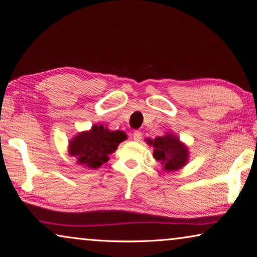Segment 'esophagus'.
Here are the masks:
<instances>
[{
  "instance_id": "esophagus-1",
  "label": "esophagus",
  "mask_w": 257,
  "mask_h": 257,
  "mask_svg": "<svg viewBox=\"0 0 257 257\" xmlns=\"http://www.w3.org/2000/svg\"><path fill=\"white\" fill-rule=\"evenodd\" d=\"M133 138L135 141H137V143H139V141L141 140V138H143V134H141V132H135L134 135H133Z\"/></svg>"
}]
</instances>
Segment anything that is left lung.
<instances>
[{"mask_svg":"<svg viewBox=\"0 0 257 257\" xmlns=\"http://www.w3.org/2000/svg\"><path fill=\"white\" fill-rule=\"evenodd\" d=\"M146 143L154 147V157L161 163L163 171L180 170L189 162V148L176 135L167 133L155 139L147 138Z\"/></svg>","mask_w":257,"mask_h":257,"instance_id":"obj_1","label":"left lung"}]
</instances>
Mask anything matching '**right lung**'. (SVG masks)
Instances as JSON below:
<instances>
[{"label":"right lung","instance_id":"1","mask_svg":"<svg viewBox=\"0 0 257 257\" xmlns=\"http://www.w3.org/2000/svg\"><path fill=\"white\" fill-rule=\"evenodd\" d=\"M127 139L121 130H109L102 124L91 125L89 130L78 133L69 140L68 154L77 165L97 169L109 160V155L117 150L120 143Z\"/></svg>","mask_w":257,"mask_h":257}]
</instances>
